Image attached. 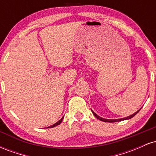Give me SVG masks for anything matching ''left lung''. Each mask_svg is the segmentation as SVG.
Returning a JSON list of instances; mask_svg holds the SVG:
<instances>
[{
    "label": "left lung",
    "mask_w": 156,
    "mask_h": 156,
    "mask_svg": "<svg viewBox=\"0 0 156 156\" xmlns=\"http://www.w3.org/2000/svg\"><path fill=\"white\" fill-rule=\"evenodd\" d=\"M139 111H140V109H139V111H137L136 112L134 113L133 114H132V115L128 116V117H125V118H122V119H104V118H102V117H99V116H98V114H96L95 113H94V112H93L92 110V114H94V117H95L96 118H98V119H100V120H101V121H103V122H119V121H122V120H125V119H130V118H132L133 117H134V116H135L136 114L137 113L139 112Z\"/></svg>",
    "instance_id": "obj_1"
}]
</instances>
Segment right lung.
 <instances>
[{
	"mask_svg": "<svg viewBox=\"0 0 156 156\" xmlns=\"http://www.w3.org/2000/svg\"><path fill=\"white\" fill-rule=\"evenodd\" d=\"M62 119H63V117H62V119H61L59 121H58V122H56V123H55V124H53V125H51V126H50V127H48V128H53V127L56 126V125H59V124H60V123H61V122H62Z\"/></svg>",
	"mask_w": 156,
	"mask_h": 156,
	"instance_id": "add662e5",
	"label": "right lung"
}]
</instances>
